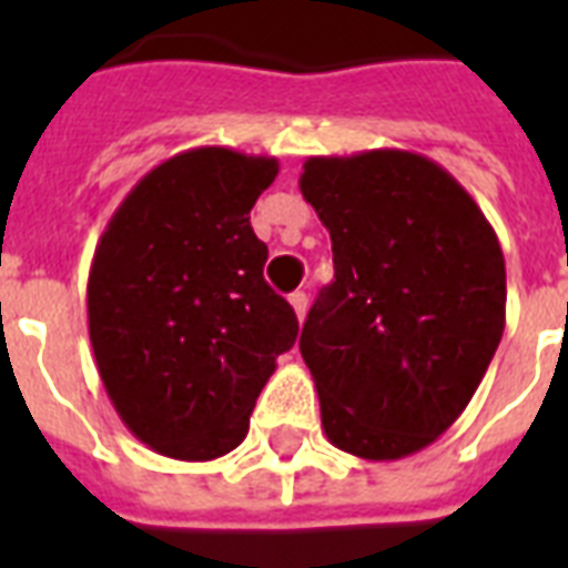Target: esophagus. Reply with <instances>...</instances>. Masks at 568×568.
I'll return each instance as SVG.
<instances>
[{
	"label": "esophagus",
	"mask_w": 568,
	"mask_h": 568,
	"mask_svg": "<svg viewBox=\"0 0 568 568\" xmlns=\"http://www.w3.org/2000/svg\"><path fill=\"white\" fill-rule=\"evenodd\" d=\"M288 303H292V310H294V315H297V321L306 318V306H310V297H306V294L294 292L292 297H288Z\"/></svg>",
	"instance_id": "esophagus-1"
}]
</instances>
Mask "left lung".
<instances>
[{
    "label": "left lung",
    "mask_w": 568,
    "mask_h": 568,
    "mask_svg": "<svg viewBox=\"0 0 568 568\" xmlns=\"http://www.w3.org/2000/svg\"><path fill=\"white\" fill-rule=\"evenodd\" d=\"M301 194L336 267L301 333L324 433L354 457H409L457 422L498 351V235L445 168L406 150L312 155Z\"/></svg>",
    "instance_id": "1"
}]
</instances>
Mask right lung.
<instances>
[{
	"instance_id": "right-lung-1",
	"label": "right lung",
	"mask_w": 568,
	"mask_h": 568,
	"mask_svg": "<svg viewBox=\"0 0 568 568\" xmlns=\"http://www.w3.org/2000/svg\"><path fill=\"white\" fill-rule=\"evenodd\" d=\"M276 173L267 155L196 146L146 173L100 235L93 359L123 424L155 454L205 463L239 448L276 356L297 338L250 226Z\"/></svg>"
}]
</instances>
